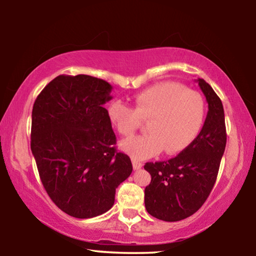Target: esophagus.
<instances>
[{"instance_id": "1", "label": "esophagus", "mask_w": 256, "mask_h": 256, "mask_svg": "<svg viewBox=\"0 0 256 256\" xmlns=\"http://www.w3.org/2000/svg\"><path fill=\"white\" fill-rule=\"evenodd\" d=\"M132 164H133V170H140V168L142 167V162H140L138 160H136V159H132Z\"/></svg>"}]
</instances>
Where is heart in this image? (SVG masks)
<instances>
[{"instance_id": "obj_1", "label": "heart", "mask_w": 256, "mask_h": 256, "mask_svg": "<svg viewBox=\"0 0 256 256\" xmlns=\"http://www.w3.org/2000/svg\"><path fill=\"white\" fill-rule=\"evenodd\" d=\"M107 116L116 131L132 136L142 120H148V134L128 138L120 149L133 159L158 154H176L185 150L200 133L206 116L204 99L196 90L177 82H158L134 96V108L115 100L107 107Z\"/></svg>"}]
</instances>
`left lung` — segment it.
I'll list each match as a JSON object with an SVG mask.
<instances>
[{
    "label": "left lung",
    "mask_w": 256,
    "mask_h": 256,
    "mask_svg": "<svg viewBox=\"0 0 256 256\" xmlns=\"http://www.w3.org/2000/svg\"><path fill=\"white\" fill-rule=\"evenodd\" d=\"M196 81L209 110L201 132L175 158L144 164L151 175L144 190L146 209L164 222H180L203 206L216 183L226 148L222 102L209 84L203 79Z\"/></svg>",
    "instance_id": "8db88e82"
}]
</instances>
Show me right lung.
<instances>
[{"mask_svg": "<svg viewBox=\"0 0 256 256\" xmlns=\"http://www.w3.org/2000/svg\"><path fill=\"white\" fill-rule=\"evenodd\" d=\"M112 86L98 78L58 76L34 100L32 151L47 194L79 219L105 214L118 186L132 172L128 156L118 152L104 105Z\"/></svg>", "mask_w": 256, "mask_h": 256, "instance_id": "right-lung-1", "label": "right lung"}]
</instances>
